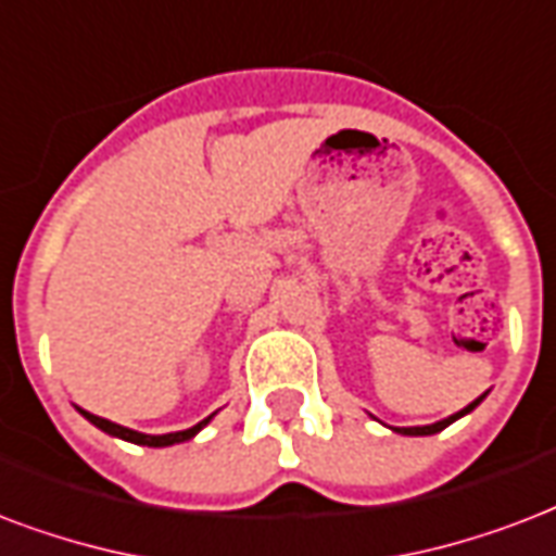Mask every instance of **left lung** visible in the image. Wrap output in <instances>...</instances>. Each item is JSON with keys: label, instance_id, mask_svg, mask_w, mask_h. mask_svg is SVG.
<instances>
[{"label": "left lung", "instance_id": "8db88e82", "mask_svg": "<svg viewBox=\"0 0 556 556\" xmlns=\"http://www.w3.org/2000/svg\"><path fill=\"white\" fill-rule=\"evenodd\" d=\"M483 395H486V392H483ZM483 395H481V399H475V402H471L469 407H463L460 413H454V416H448V419L433 421V425H425V428H392V431L404 433V437H431V433H440L442 428H448L452 421H457V419H460V416H466V413L475 410V407H478V404L483 402Z\"/></svg>", "mask_w": 556, "mask_h": 556}]
</instances>
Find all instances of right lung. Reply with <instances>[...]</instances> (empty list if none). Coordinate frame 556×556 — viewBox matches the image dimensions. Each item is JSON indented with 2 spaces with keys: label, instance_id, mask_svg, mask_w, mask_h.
Segmentation results:
<instances>
[{
  "label": "right lung",
  "instance_id": "1",
  "mask_svg": "<svg viewBox=\"0 0 556 556\" xmlns=\"http://www.w3.org/2000/svg\"><path fill=\"white\" fill-rule=\"evenodd\" d=\"M78 410H81V407H78ZM81 416H85L87 421H93L99 431L111 433V437H119V440H125V442H135V445H149V448H164V445H175V442L193 440L195 433L202 431L204 425L214 419V416H207V419H202L199 425H193V428H187V431L157 433V437H152V433L131 431V428H123V425H116V421H108V419H102V416H93V413H87V410H81Z\"/></svg>",
  "mask_w": 556,
  "mask_h": 556
}]
</instances>
